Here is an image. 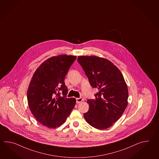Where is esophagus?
<instances>
[{"instance_id":"obj_1","label":"esophagus","mask_w":159,"mask_h":159,"mask_svg":"<svg viewBox=\"0 0 159 159\" xmlns=\"http://www.w3.org/2000/svg\"><path fill=\"white\" fill-rule=\"evenodd\" d=\"M76 103H80L81 102L83 101V99L82 98H76Z\"/></svg>"}]
</instances>
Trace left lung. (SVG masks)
I'll list each match as a JSON object with an SVG mask.
<instances>
[{
  "label": "left lung",
  "mask_w": 159,
  "mask_h": 159,
  "mask_svg": "<svg viewBox=\"0 0 159 159\" xmlns=\"http://www.w3.org/2000/svg\"><path fill=\"white\" fill-rule=\"evenodd\" d=\"M78 61L93 88L98 89L95 99H88L84 114L88 124L98 129L110 127L120 118L128 105V87L120 70L106 58L79 56Z\"/></svg>",
  "instance_id": "left-lung-1"
}]
</instances>
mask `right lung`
Returning a JSON list of instances; mask_svg holds the SVG:
<instances>
[{
    "mask_svg": "<svg viewBox=\"0 0 159 159\" xmlns=\"http://www.w3.org/2000/svg\"><path fill=\"white\" fill-rule=\"evenodd\" d=\"M76 59L75 56L52 57L39 66L32 77L27 92L29 107L35 119L48 128L64 124L76 105L75 98H67L64 83Z\"/></svg>",
    "mask_w": 159,
    "mask_h": 159,
    "instance_id": "add662e5",
    "label": "right lung"
}]
</instances>
